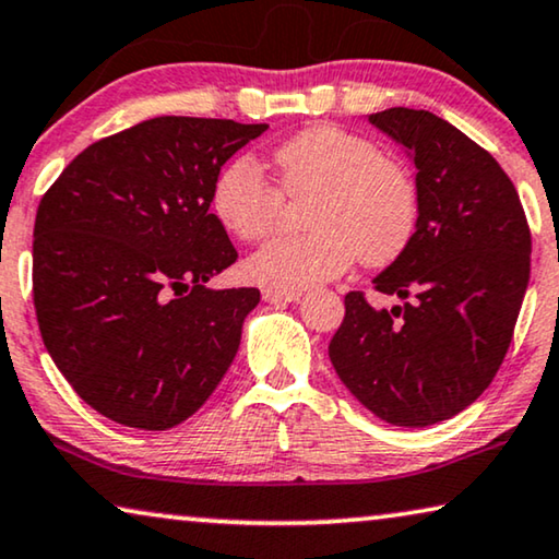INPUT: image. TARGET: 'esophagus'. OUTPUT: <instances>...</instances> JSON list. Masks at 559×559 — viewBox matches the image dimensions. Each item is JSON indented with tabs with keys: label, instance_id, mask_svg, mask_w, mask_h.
Listing matches in <instances>:
<instances>
[{
	"label": "esophagus",
	"instance_id": "obj_1",
	"mask_svg": "<svg viewBox=\"0 0 559 559\" xmlns=\"http://www.w3.org/2000/svg\"><path fill=\"white\" fill-rule=\"evenodd\" d=\"M298 298H301V290H276V288L263 290L265 304H294Z\"/></svg>",
	"mask_w": 559,
	"mask_h": 559
}]
</instances>
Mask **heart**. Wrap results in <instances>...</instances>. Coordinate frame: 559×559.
Wrapping results in <instances>:
<instances>
[{
	"mask_svg": "<svg viewBox=\"0 0 559 559\" xmlns=\"http://www.w3.org/2000/svg\"><path fill=\"white\" fill-rule=\"evenodd\" d=\"M281 190L313 192L306 235L278 238L248 258L261 286L301 290L332 281L352 261L384 265L403 253L418 225V187L403 164L372 141L340 126H311L273 152ZM212 207L227 233L263 240L281 212V192L250 159H235L217 177Z\"/></svg>",
	"mask_w": 559,
	"mask_h": 559,
	"instance_id": "b5f03b06",
	"label": "heart"
}]
</instances>
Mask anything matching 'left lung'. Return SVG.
<instances>
[{
  "label": "left lung",
  "mask_w": 559,
  "mask_h": 559,
  "mask_svg": "<svg viewBox=\"0 0 559 559\" xmlns=\"http://www.w3.org/2000/svg\"><path fill=\"white\" fill-rule=\"evenodd\" d=\"M367 121L418 171V225L372 278L403 304L372 309L352 290L329 359L377 418L426 428L474 403L504 361L530 286L532 235L512 179L453 123L415 108Z\"/></svg>",
  "instance_id": "obj_1"
}]
</instances>
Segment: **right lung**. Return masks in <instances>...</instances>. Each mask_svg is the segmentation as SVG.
<instances>
[{"instance_id":"right-lung-1","label":"right lung","mask_w":559,"mask_h":559,"mask_svg":"<svg viewBox=\"0 0 559 559\" xmlns=\"http://www.w3.org/2000/svg\"><path fill=\"white\" fill-rule=\"evenodd\" d=\"M265 123L159 116L91 144L37 207V324L108 420L167 430L217 388L258 288H210L238 261L210 212L219 169Z\"/></svg>"}]
</instances>
